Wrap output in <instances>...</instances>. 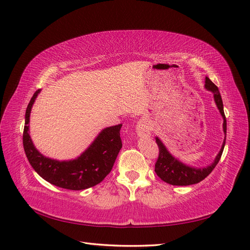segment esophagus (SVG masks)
<instances>
[{
    "label": "esophagus",
    "mask_w": 250,
    "mask_h": 250,
    "mask_svg": "<svg viewBox=\"0 0 250 250\" xmlns=\"http://www.w3.org/2000/svg\"><path fill=\"white\" fill-rule=\"evenodd\" d=\"M136 133L141 137L149 136L151 134V126L145 120H140L136 125Z\"/></svg>",
    "instance_id": "1"
}]
</instances>
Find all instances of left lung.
I'll list each match as a JSON object with an SVG mask.
<instances>
[{"instance_id": "8db88e82", "label": "left lung", "mask_w": 250, "mask_h": 250, "mask_svg": "<svg viewBox=\"0 0 250 250\" xmlns=\"http://www.w3.org/2000/svg\"><path fill=\"white\" fill-rule=\"evenodd\" d=\"M205 88L214 93L215 103L220 111L222 118H224V132H225V135H227V120H226V116L224 111V104H222V99H221L218 87H217L208 77H206ZM156 143L159 147V157L155 164V172L157 173L158 176L160 177L163 182H166L169 185L189 186V185H194L202 182V180L208 176V175L213 172V169L215 168V167L218 164L220 160L222 151H224L225 144H226V137H225L224 144L221 146V149L218 155L216 156L214 162L208 167H201V168L186 166V164L177 160L176 158H174L158 137H156Z\"/></svg>"}]
</instances>
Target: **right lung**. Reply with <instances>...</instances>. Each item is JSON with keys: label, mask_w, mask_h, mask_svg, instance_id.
<instances>
[{"label": "right lung", "mask_w": 250, "mask_h": 250, "mask_svg": "<svg viewBox=\"0 0 250 250\" xmlns=\"http://www.w3.org/2000/svg\"><path fill=\"white\" fill-rule=\"evenodd\" d=\"M41 90H36L25 110L23 148L25 156L35 172L57 187L68 190H83L100 184L114 167L122 147L120 129L122 125L105 128L78 158L58 161L47 158L34 147L29 134L31 108Z\"/></svg>", "instance_id": "obj_1"}]
</instances>
